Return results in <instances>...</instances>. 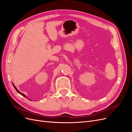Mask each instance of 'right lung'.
<instances>
[{"instance_id": "1", "label": "right lung", "mask_w": 132, "mask_h": 132, "mask_svg": "<svg viewBox=\"0 0 132 132\" xmlns=\"http://www.w3.org/2000/svg\"><path fill=\"white\" fill-rule=\"evenodd\" d=\"M12 83H13V82H12ZM13 86H14V88L15 89V90H16V91L18 92V93L19 94H20V95H21L22 96H24L25 97H26V98H27V96H26V95H25V94H22V93H20V91H19V90H18L17 89V88H16V87H15V86L14 85V84H13ZM28 99H29V100H30L29 98H28Z\"/></svg>"}]
</instances>
